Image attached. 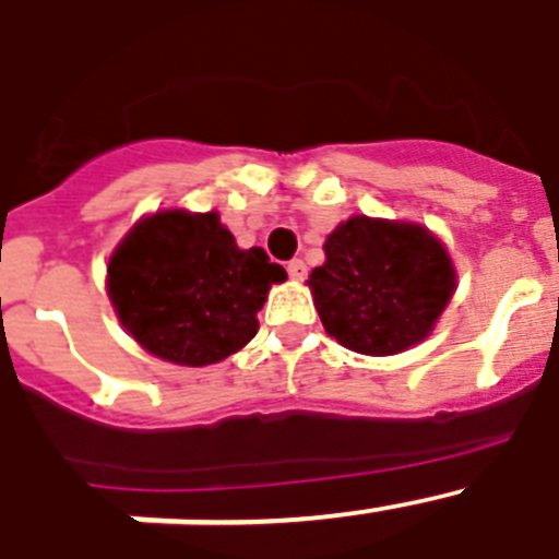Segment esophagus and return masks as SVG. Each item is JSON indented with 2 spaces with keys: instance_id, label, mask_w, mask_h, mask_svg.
I'll return each instance as SVG.
<instances>
[{
  "instance_id": "esophagus-1",
  "label": "esophagus",
  "mask_w": 559,
  "mask_h": 559,
  "mask_svg": "<svg viewBox=\"0 0 559 559\" xmlns=\"http://www.w3.org/2000/svg\"><path fill=\"white\" fill-rule=\"evenodd\" d=\"M288 276H290V280H305V263H302V260H290Z\"/></svg>"
}]
</instances>
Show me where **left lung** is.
Returning <instances> with one entry per match:
<instances>
[{
	"instance_id": "obj_1",
	"label": "left lung",
	"mask_w": 559,
	"mask_h": 559,
	"mask_svg": "<svg viewBox=\"0 0 559 559\" xmlns=\"http://www.w3.org/2000/svg\"><path fill=\"white\" fill-rule=\"evenodd\" d=\"M308 285L341 347L394 355L433 330L456 290L451 254L426 226L353 215L324 240Z\"/></svg>"
}]
</instances>
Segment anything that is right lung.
I'll return each mask as SVG.
<instances>
[{
	"label": "right lung",
	"instance_id": "1",
	"mask_svg": "<svg viewBox=\"0 0 559 559\" xmlns=\"http://www.w3.org/2000/svg\"><path fill=\"white\" fill-rule=\"evenodd\" d=\"M263 249H237L218 212L165 210L133 226L108 260V299L151 355L206 367L257 335V310L285 280Z\"/></svg>",
	"mask_w": 559,
	"mask_h": 559
}]
</instances>
